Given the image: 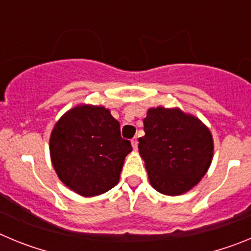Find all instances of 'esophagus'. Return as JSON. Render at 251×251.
Returning a JSON list of instances; mask_svg holds the SVG:
<instances>
[{"label": "esophagus", "instance_id": "obj_1", "mask_svg": "<svg viewBox=\"0 0 251 251\" xmlns=\"http://www.w3.org/2000/svg\"><path fill=\"white\" fill-rule=\"evenodd\" d=\"M130 142H132L133 148H134V150H137V147H138V139H137V137H134V138H133Z\"/></svg>", "mask_w": 251, "mask_h": 251}]
</instances>
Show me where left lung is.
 <instances>
[{
	"label": "left lung",
	"mask_w": 251,
	"mask_h": 251,
	"mask_svg": "<svg viewBox=\"0 0 251 251\" xmlns=\"http://www.w3.org/2000/svg\"><path fill=\"white\" fill-rule=\"evenodd\" d=\"M143 124L138 150L151 185L170 196L191 190L211 163L214 143L207 127L196 117L162 106L151 108Z\"/></svg>",
	"instance_id": "1"
}]
</instances>
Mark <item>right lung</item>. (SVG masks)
Listing matches in <instances>:
<instances>
[{
  "instance_id": "add662e5",
  "label": "right lung",
  "mask_w": 251,
  "mask_h": 251,
  "mask_svg": "<svg viewBox=\"0 0 251 251\" xmlns=\"http://www.w3.org/2000/svg\"><path fill=\"white\" fill-rule=\"evenodd\" d=\"M130 151V142L121 136L119 122L104 106L73 108L51 132L52 166L59 178L81 196L114 187Z\"/></svg>"
}]
</instances>
